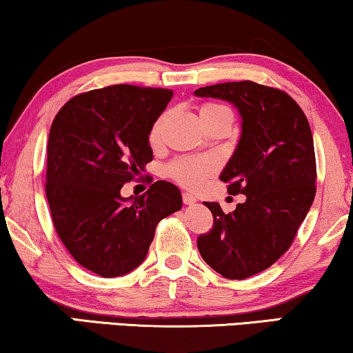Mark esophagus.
Listing matches in <instances>:
<instances>
[{"label":"esophagus","mask_w":353,"mask_h":353,"mask_svg":"<svg viewBox=\"0 0 353 353\" xmlns=\"http://www.w3.org/2000/svg\"><path fill=\"white\" fill-rule=\"evenodd\" d=\"M181 197H183V202H185L186 205H192V204H196V201H197L194 196L190 194V192H183Z\"/></svg>","instance_id":"1"}]
</instances>
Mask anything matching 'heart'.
Wrapping results in <instances>:
<instances>
[{"mask_svg":"<svg viewBox=\"0 0 353 353\" xmlns=\"http://www.w3.org/2000/svg\"><path fill=\"white\" fill-rule=\"evenodd\" d=\"M216 112H231V110L228 108H225V105L215 103L202 104L199 109L201 119L205 117V115H212ZM165 119V114L161 115L151 127V132H149V143H151L152 146H156V144L161 141ZM214 168L215 163L212 161H207V159H176L175 162H172L170 165L167 167V173L168 176L173 178L176 183H180L181 186L197 188L204 183L205 178L209 176L212 172H214Z\"/></svg>","mask_w":353,"mask_h":353,"instance_id":"1","label":"heart"}]
</instances>
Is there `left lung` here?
<instances>
[{
  "label": "left lung",
  "mask_w": 353,
  "mask_h": 353,
  "mask_svg": "<svg viewBox=\"0 0 353 353\" xmlns=\"http://www.w3.org/2000/svg\"><path fill=\"white\" fill-rule=\"evenodd\" d=\"M233 103L243 119L238 148L220 180L245 202L225 214L205 202L214 226L197 249L216 273L244 279L276 262L291 248L316 192V161L310 125L283 90L255 81H228L194 91Z\"/></svg>",
  "instance_id": "obj_1"
}]
</instances>
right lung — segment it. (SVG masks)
I'll use <instances>...</instances> for the list:
<instances>
[{"mask_svg":"<svg viewBox=\"0 0 353 353\" xmlns=\"http://www.w3.org/2000/svg\"><path fill=\"white\" fill-rule=\"evenodd\" d=\"M172 96L112 85L74 96L52 120L45 188L52 225L72 257L103 278L137 268L159 221L181 209L180 190L162 180L143 196H120L152 161L149 132Z\"/></svg>","mask_w":353,"mask_h":353,"instance_id":"1","label":"right lung"}]
</instances>
